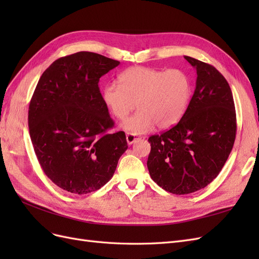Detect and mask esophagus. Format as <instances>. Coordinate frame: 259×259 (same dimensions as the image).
Instances as JSON below:
<instances>
[{
	"instance_id": "1",
	"label": "esophagus",
	"mask_w": 259,
	"mask_h": 259,
	"mask_svg": "<svg viewBox=\"0 0 259 259\" xmlns=\"http://www.w3.org/2000/svg\"><path fill=\"white\" fill-rule=\"evenodd\" d=\"M139 138L137 137V136H135V135H133V134H127L126 135V142H127V144L128 145H132V144H134L136 140H138Z\"/></svg>"
}]
</instances>
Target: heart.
I'll return each instance as SVG.
<instances>
[{"instance_id": "1", "label": "heart", "mask_w": 259, "mask_h": 259, "mask_svg": "<svg viewBox=\"0 0 259 259\" xmlns=\"http://www.w3.org/2000/svg\"><path fill=\"white\" fill-rule=\"evenodd\" d=\"M119 85H106L103 99L111 113L124 120L136 105L139 110L122 123L133 135L168 128L182 119L191 97V81L180 69L132 67L117 77Z\"/></svg>"}]
</instances>
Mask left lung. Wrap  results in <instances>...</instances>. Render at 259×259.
<instances>
[{
    "instance_id": "1",
    "label": "left lung",
    "mask_w": 259,
    "mask_h": 259,
    "mask_svg": "<svg viewBox=\"0 0 259 259\" xmlns=\"http://www.w3.org/2000/svg\"><path fill=\"white\" fill-rule=\"evenodd\" d=\"M185 59L198 75L190 103L175 126L148 139L149 173L175 194L192 193L213 182L228 159L237 132L228 82L215 67L189 56Z\"/></svg>"
}]
</instances>
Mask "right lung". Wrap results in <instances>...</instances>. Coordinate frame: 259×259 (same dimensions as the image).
<instances>
[{
    "label": "right lung",
    "instance_id": "1",
    "mask_svg": "<svg viewBox=\"0 0 259 259\" xmlns=\"http://www.w3.org/2000/svg\"><path fill=\"white\" fill-rule=\"evenodd\" d=\"M120 65L96 53L55 60L38 80L29 106V132L36 158L61 189L86 194L100 189L126 151L124 132L107 133L113 121L99 79Z\"/></svg>",
    "mask_w": 259,
    "mask_h": 259
}]
</instances>
